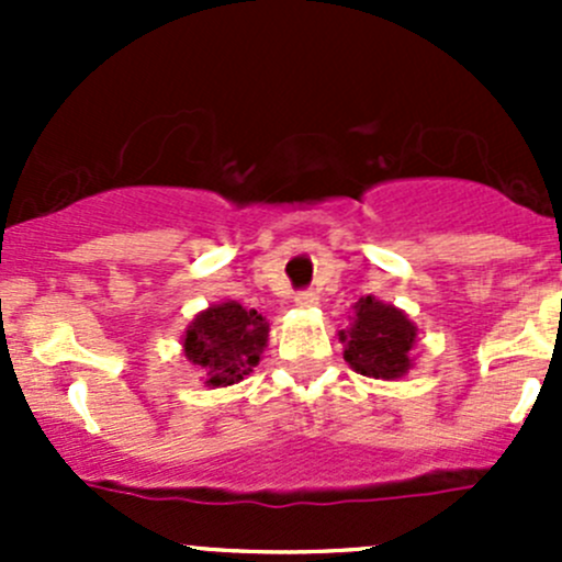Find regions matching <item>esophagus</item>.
Segmentation results:
<instances>
[{
    "mask_svg": "<svg viewBox=\"0 0 562 562\" xmlns=\"http://www.w3.org/2000/svg\"><path fill=\"white\" fill-rule=\"evenodd\" d=\"M293 302H296L299 310H310L317 304V296H315V291H299Z\"/></svg>",
    "mask_w": 562,
    "mask_h": 562,
    "instance_id": "esophagus-1",
    "label": "esophagus"
}]
</instances>
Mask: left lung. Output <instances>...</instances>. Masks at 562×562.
I'll list each match as a JSON object with an SVG mask.
<instances>
[{"label":"left lung","mask_w":562,"mask_h":562,"mask_svg":"<svg viewBox=\"0 0 562 562\" xmlns=\"http://www.w3.org/2000/svg\"><path fill=\"white\" fill-rule=\"evenodd\" d=\"M353 310L350 328L339 331L345 361L367 378L396 381L405 375L413 364L411 350L418 334L411 317L375 296L359 299Z\"/></svg>","instance_id":"obj_1"}]
</instances>
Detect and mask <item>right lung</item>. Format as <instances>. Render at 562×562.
I'll return each instance as SVG.
<instances>
[{
	"label": "right lung",
	"mask_w": 562,
	"mask_h": 562,
	"mask_svg": "<svg viewBox=\"0 0 562 562\" xmlns=\"http://www.w3.org/2000/svg\"><path fill=\"white\" fill-rule=\"evenodd\" d=\"M269 342V323L239 302L212 304L195 315L181 337L187 361L206 375V386L223 389L245 381Z\"/></svg>",
	"instance_id": "add662e5"
}]
</instances>
